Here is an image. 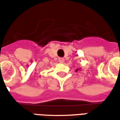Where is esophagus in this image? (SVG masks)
Instances as JSON below:
<instances>
[{
  "instance_id": "obj_1",
  "label": "esophagus",
  "mask_w": 120,
  "mask_h": 120,
  "mask_svg": "<svg viewBox=\"0 0 120 120\" xmlns=\"http://www.w3.org/2000/svg\"><path fill=\"white\" fill-rule=\"evenodd\" d=\"M58 62L62 64V63L64 62V59L63 58H58Z\"/></svg>"
}]
</instances>
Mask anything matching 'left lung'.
Listing matches in <instances>:
<instances>
[{"label": "left lung", "instance_id": "obj_1", "mask_svg": "<svg viewBox=\"0 0 120 120\" xmlns=\"http://www.w3.org/2000/svg\"><path fill=\"white\" fill-rule=\"evenodd\" d=\"M80 68H79V69H76V72H77V71H78L80 70Z\"/></svg>", "mask_w": 120, "mask_h": 120}]
</instances>
